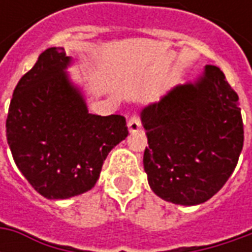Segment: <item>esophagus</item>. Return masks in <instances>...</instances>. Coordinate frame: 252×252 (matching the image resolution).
Returning <instances> with one entry per match:
<instances>
[{
	"mask_svg": "<svg viewBox=\"0 0 252 252\" xmlns=\"http://www.w3.org/2000/svg\"><path fill=\"white\" fill-rule=\"evenodd\" d=\"M127 127H129V131L130 133H137L140 130L141 127V119L139 115H133L130 116V119L127 122Z\"/></svg>",
	"mask_w": 252,
	"mask_h": 252,
	"instance_id": "obj_1",
	"label": "esophagus"
}]
</instances>
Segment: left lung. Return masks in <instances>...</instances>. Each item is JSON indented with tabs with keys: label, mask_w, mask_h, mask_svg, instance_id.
Returning a JSON list of instances; mask_svg holds the SVG:
<instances>
[{
	"label": "left lung",
	"mask_w": 252,
	"mask_h": 252,
	"mask_svg": "<svg viewBox=\"0 0 252 252\" xmlns=\"http://www.w3.org/2000/svg\"><path fill=\"white\" fill-rule=\"evenodd\" d=\"M141 123L149 140L143 157L149 185L177 205H199L218 193L243 150L238 95L216 65L146 106Z\"/></svg>",
	"instance_id": "8db88e82"
}]
</instances>
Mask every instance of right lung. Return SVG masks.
Wrapping results in <instances>:
<instances>
[{
    "label": "right lung",
    "mask_w": 252,
    "mask_h": 252,
    "mask_svg": "<svg viewBox=\"0 0 252 252\" xmlns=\"http://www.w3.org/2000/svg\"><path fill=\"white\" fill-rule=\"evenodd\" d=\"M71 59L50 47L15 87L6 140L15 164L47 199H67L94 188L109 151L129 134L121 115L88 113L65 68Z\"/></svg>",
    "instance_id": "right-lung-1"
}]
</instances>
